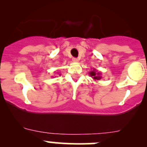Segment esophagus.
<instances>
[{
  "label": "esophagus",
  "instance_id": "esophagus-1",
  "mask_svg": "<svg viewBox=\"0 0 147 147\" xmlns=\"http://www.w3.org/2000/svg\"><path fill=\"white\" fill-rule=\"evenodd\" d=\"M73 61H74V62H78V61H79V59L76 57H74L73 58Z\"/></svg>",
  "mask_w": 147,
  "mask_h": 147
}]
</instances>
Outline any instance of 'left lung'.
<instances>
[{"instance_id":"left-lung-1","label":"left lung","mask_w":147,"mask_h":147,"mask_svg":"<svg viewBox=\"0 0 147 147\" xmlns=\"http://www.w3.org/2000/svg\"><path fill=\"white\" fill-rule=\"evenodd\" d=\"M90 75L91 76H93V79H95V80H100L101 79V77H100L99 76H98V74H96V73L95 72V71H91V72L90 73Z\"/></svg>"}]
</instances>
